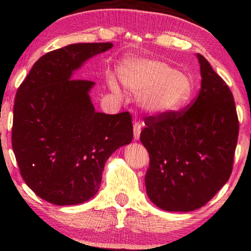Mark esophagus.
Here are the masks:
<instances>
[{"instance_id": "obj_1", "label": "esophagus", "mask_w": 251, "mask_h": 251, "mask_svg": "<svg viewBox=\"0 0 251 251\" xmlns=\"http://www.w3.org/2000/svg\"><path fill=\"white\" fill-rule=\"evenodd\" d=\"M142 123L139 122H135L133 124V135H134V139L138 140L140 137V132H142Z\"/></svg>"}]
</instances>
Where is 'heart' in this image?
<instances>
[{"label":"heart","instance_id":"b5f03b06","mask_svg":"<svg viewBox=\"0 0 251 251\" xmlns=\"http://www.w3.org/2000/svg\"><path fill=\"white\" fill-rule=\"evenodd\" d=\"M124 85L138 93L140 106L151 113H168L189 101L192 83L185 74L168 63L157 60H133L120 72ZM109 88L119 96L120 88L113 76L108 77Z\"/></svg>","mask_w":251,"mask_h":251}]
</instances>
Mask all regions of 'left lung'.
I'll return each instance as SVG.
<instances>
[{"label":"left lung","instance_id":"left-lung-1","mask_svg":"<svg viewBox=\"0 0 251 251\" xmlns=\"http://www.w3.org/2000/svg\"><path fill=\"white\" fill-rule=\"evenodd\" d=\"M197 57L198 97L181 111L148 116L140 133L150 155L146 192L165 211L205 205L229 179L234 165L240 129L234 97L208 60Z\"/></svg>","mask_w":251,"mask_h":251}]
</instances>
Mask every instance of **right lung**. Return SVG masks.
<instances>
[{
  "instance_id": "right-lung-1",
  "label": "right lung",
  "mask_w": 251,
  "mask_h": 251,
  "mask_svg": "<svg viewBox=\"0 0 251 251\" xmlns=\"http://www.w3.org/2000/svg\"><path fill=\"white\" fill-rule=\"evenodd\" d=\"M112 46L74 43L50 51L16 92L11 145L20 174L40 198L55 205L93 197L106 160L133 138L129 112H97L88 94L94 82L73 76L86 60Z\"/></svg>"
}]
</instances>
